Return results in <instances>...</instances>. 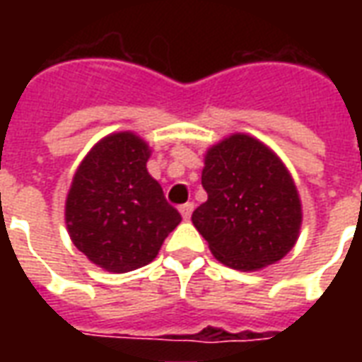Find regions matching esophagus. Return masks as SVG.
<instances>
[{
  "label": "esophagus",
  "instance_id": "obj_1",
  "mask_svg": "<svg viewBox=\"0 0 362 362\" xmlns=\"http://www.w3.org/2000/svg\"><path fill=\"white\" fill-rule=\"evenodd\" d=\"M192 211H194V204H192V202L180 205V213L184 219H189V217H192Z\"/></svg>",
  "mask_w": 362,
  "mask_h": 362
}]
</instances>
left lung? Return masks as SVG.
<instances>
[{"label":"left lung","instance_id":"1","mask_svg":"<svg viewBox=\"0 0 362 362\" xmlns=\"http://www.w3.org/2000/svg\"><path fill=\"white\" fill-rule=\"evenodd\" d=\"M202 186L207 202L192 221L225 266L259 269L295 246L303 219L298 192L264 143L236 134L211 147Z\"/></svg>","mask_w":362,"mask_h":362}]
</instances>
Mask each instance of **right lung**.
<instances>
[{
  "mask_svg": "<svg viewBox=\"0 0 362 362\" xmlns=\"http://www.w3.org/2000/svg\"><path fill=\"white\" fill-rule=\"evenodd\" d=\"M147 143L122 132L96 143L74 176L67 230L75 246L106 272L147 266L182 221L147 173Z\"/></svg>",
  "mask_w": 362,
  "mask_h": 362,
  "instance_id": "1",
  "label": "right lung"
}]
</instances>
